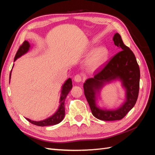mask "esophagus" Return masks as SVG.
Returning a JSON list of instances; mask_svg holds the SVG:
<instances>
[{
	"mask_svg": "<svg viewBox=\"0 0 155 155\" xmlns=\"http://www.w3.org/2000/svg\"><path fill=\"white\" fill-rule=\"evenodd\" d=\"M74 80L75 82L77 83H80V82L82 81V77L81 74H77L74 78Z\"/></svg>",
	"mask_w": 155,
	"mask_h": 155,
	"instance_id": "obj_1",
	"label": "esophagus"
}]
</instances>
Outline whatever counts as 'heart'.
Wrapping results in <instances>:
<instances>
[{
	"instance_id": "obj_1",
	"label": "heart",
	"mask_w": 155,
	"mask_h": 155,
	"mask_svg": "<svg viewBox=\"0 0 155 155\" xmlns=\"http://www.w3.org/2000/svg\"><path fill=\"white\" fill-rule=\"evenodd\" d=\"M108 57V51L104 47H98L93 52L88 61V66L91 71L102 67L107 62Z\"/></svg>"
}]
</instances>
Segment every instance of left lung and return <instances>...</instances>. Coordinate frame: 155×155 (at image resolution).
<instances>
[{
	"label": "left lung",
	"mask_w": 155,
	"mask_h": 155,
	"mask_svg": "<svg viewBox=\"0 0 155 155\" xmlns=\"http://www.w3.org/2000/svg\"><path fill=\"white\" fill-rule=\"evenodd\" d=\"M113 41L121 51L100 68L93 78H88L84 83V95L89 104L92 114L101 120H121L135 104L139 96L140 69L133 51L124 44L120 35L116 33ZM120 79L126 89V101L117 110H101L96 104V94L105 83Z\"/></svg>",
	"instance_id": "1"
}]
</instances>
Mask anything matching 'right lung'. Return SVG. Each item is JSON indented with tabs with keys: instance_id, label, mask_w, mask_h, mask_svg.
<instances>
[{
	"instance_id": "1",
	"label": "right lung",
	"mask_w": 155,
	"mask_h": 155,
	"mask_svg": "<svg viewBox=\"0 0 155 155\" xmlns=\"http://www.w3.org/2000/svg\"><path fill=\"white\" fill-rule=\"evenodd\" d=\"M29 48H30V44L28 43V41H25L21 46H20L18 50L17 51V52H16L14 61H15L16 59L19 58L20 57H21L22 55L25 54L26 52H27L29 50ZM11 73H10L9 79H11ZM72 84L71 78H68V80L66 81L64 84L62 85L61 98H60V106H59V108L57 110V111L52 116L47 118V119L41 120V121L31 120L27 118H26V119L30 122L31 123L39 127L51 126V125H54L61 123V122L62 120V119L64 118V114H65V108H64L65 98L67 97L69 92H70V91L72 89Z\"/></svg>"
}]
</instances>
